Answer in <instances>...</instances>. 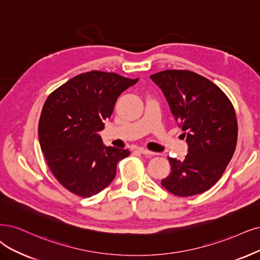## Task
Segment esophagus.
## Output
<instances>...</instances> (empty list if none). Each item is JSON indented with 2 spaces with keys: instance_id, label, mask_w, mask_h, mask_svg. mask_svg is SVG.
Masks as SVG:
<instances>
[{
  "instance_id": "obj_1",
  "label": "esophagus",
  "mask_w": 260,
  "mask_h": 260,
  "mask_svg": "<svg viewBox=\"0 0 260 260\" xmlns=\"http://www.w3.org/2000/svg\"><path fill=\"white\" fill-rule=\"evenodd\" d=\"M139 152L142 153V154L147 155V156H152L153 154H154V153H153V152H151V151H149V150H147V149H143V148H140V149H139Z\"/></svg>"
}]
</instances>
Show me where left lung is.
<instances>
[{"label": "left lung", "mask_w": 260, "mask_h": 260, "mask_svg": "<svg viewBox=\"0 0 260 260\" xmlns=\"http://www.w3.org/2000/svg\"><path fill=\"white\" fill-rule=\"evenodd\" d=\"M150 78L164 93L188 145L183 160L168 157L171 172L161 185L179 197L204 193L222 177L236 150L234 106L216 84L194 72L168 70Z\"/></svg>", "instance_id": "1"}]
</instances>
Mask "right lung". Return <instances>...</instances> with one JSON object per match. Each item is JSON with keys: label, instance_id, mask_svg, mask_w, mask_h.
<instances>
[{"label": "right lung", "instance_id": "add662e5", "mask_svg": "<svg viewBox=\"0 0 260 260\" xmlns=\"http://www.w3.org/2000/svg\"><path fill=\"white\" fill-rule=\"evenodd\" d=\"M115 73L80 74L46 100L38 138L48 166L71 193L91 197L107 187L128 149L106 147L99 132L110 118L120 94L137 83Z\"/></svg>", "mask_w": 260, "mask_h": 260}]
</instances>
